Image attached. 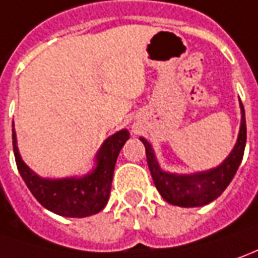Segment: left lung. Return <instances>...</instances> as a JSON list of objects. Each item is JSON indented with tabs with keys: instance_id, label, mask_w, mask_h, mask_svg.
<instances>
[{
	"instance_id": "8db88e82",
	"label": "left lung",
	"mask_w": 258,
	"mask_h": 258,
	"mask_svg": "<svg viewBox=\"0 0 258 258\" xmlns=\"http://www.w3.org/2000/svg\"><path fill=\"white\" fill-rule=\"evenodd\" d=\"M241 122L240 132L237 136V142L233 150L227 156L221 166L215 167L208 171H201L195 174H178L166 173L160 168L156 160L152 145L145 138H140L142 143L146 147V157L149 170L152 173L154 185L157 188L163 200H166L171 205L182 208H194L207 205L209 202L221 197V194L226 189V186L233 180L234 174L240 166L244 147H246V116L244 108L240 102Z\"/></svg>"
}]
</instances>
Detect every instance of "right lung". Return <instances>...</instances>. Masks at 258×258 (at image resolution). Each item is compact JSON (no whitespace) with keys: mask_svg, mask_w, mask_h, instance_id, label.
Returning a JSON list of instances; mask_svg holds the SVG:
<instances>
[{"mask_svg":"<svg viewBox=\"0 0 258 258\" xmlns=\"http://www.w3.org/2000/svg\"><path fill=\"white\" fill-rule=\"evenodd\" d=\"M127 139L129 132L126 129L109 136L97 153V167L84 177L50 180L39 177L21 159L17 146V133L12 123L14 154L21 177L42 207L66 218L91 216L105 208L111 194L116 159Z\"/></svg>","mask_w":258,"mask_h":258,"instance_id":"obj_1","label":"right lung"}]
</instances>
